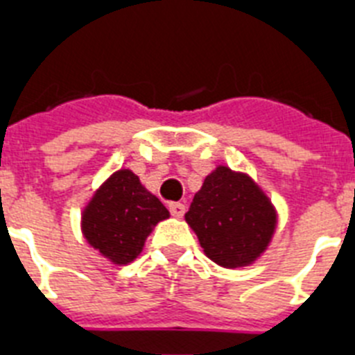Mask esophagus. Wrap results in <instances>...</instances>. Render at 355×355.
I'll list each match as a JSON object with an SVG mask.
<instances>
[{"instance_id": "obj_1", "label": "esophagus", "mask_w": 355, "mask_h": 355, "mask_svg": "<svg viewBox=\"0 0 355 355\" xmlns=\"http://www.w3.org/2000/svg\"><path fill=\"white\" fill-rule=\"evenodd\" d=\"M168 209H171L172 216H178V218H181L184 215V205H181V202H171Z\"/></svg>"}]
</instances>
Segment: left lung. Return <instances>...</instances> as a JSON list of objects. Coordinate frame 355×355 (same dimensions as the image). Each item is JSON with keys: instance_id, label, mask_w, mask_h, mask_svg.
Here are the masks:
<instances>
[{"instance_id": "left-lung-1", "label": "left lung", "mask_w": 355, "mask_h": 355, "mask_svg": "<svg viewBox=\"0 0 355 355\" xmlns=\"http://www.w3.org/2000/svg\"><path fill=\"white\" fill-rule=\"evenodd\" d=\"M206 256L225 268L250 265L275 229V209L249 175L216 167L184 215Z\"/></svg>"}]
</instances>
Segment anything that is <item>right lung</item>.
Wrapping results in <instances>:
<instances>
[{"label": "right lung", "instance_id": "right-lung-1", "mask_svg": "<svg viewBox=\"0 0 355 355\" xmlns=\"http://www.w3.org/2000/svg\"><path fill=\"white\" fill-rule=\"evenodd\" d=\"M168 218V209L128 168L115 172L96 193L81 216L83 234L90 245L115 263L133 261L153 231Z\"/></svg>", "mask_w": 355, "mask_h": 355}]
</instances>
